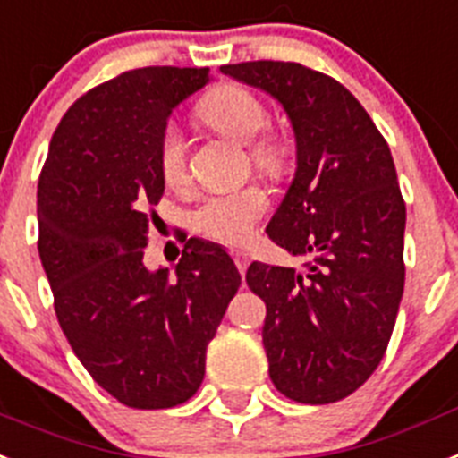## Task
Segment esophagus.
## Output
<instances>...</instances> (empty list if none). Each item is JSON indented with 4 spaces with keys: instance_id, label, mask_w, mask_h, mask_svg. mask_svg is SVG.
<instances>
[{
    "instance_id": "esophagus-1",
    "label": "esophagus",
    "mask_w": 458,
    "mask_h": 458,
    "mask_svg": "<svg viewBox=\"0 0 458 458\" xmlns=\"http://www.w3.org/2000/svg\"><path fill=\"white\" fill-rule=\"evenodd\" d=\"M233 259H235V265H237V270L244 275L249 267V253L247 251H233Z\"/></svg>"
}]
</instances>
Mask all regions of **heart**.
<instances>
[{
	"instance_id": "obj_1",
	"label": "heart",
	"mask_w": 458,
	"mask_h": 458,
	"mask_svg": "<svg viewBox=\"0 0 458 458\" xmlns=\"http://www.w3.org/2000/svg\"><path fill=\"white\" fill-rule=\"evenodd\" d=\"M198 116L221 134L249 144L251 163L267 174H279L286 167V151L272 137H260L267 125V109L251 90L225 83L198 105ZM186 140L182 130L170 125L157 146V167L170 186H182L186 179ZM270 207L260 186H244L228 193H216L202 202L193 214V225L202 235L225 244H242L251 237L256 223Z\"/></svg>"
}]
</instances>
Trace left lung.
Returning <instances> with one entry per match:
<instances>
[{
  "mask_svg": "<svg viewBox=\"0 0 458 458\" xmlns=\"http://www.w3.org/2000/svg\"><path fill=\"white\" fill-rule=\"evenodd\" d=\"M223 74L286 111L295 176L267 235L307 272L251 263L247 284L267 314L270 379L286 398L326 405L377 370L405 286V202L389 144L335 79L298 63H240Z\"/></svg>",
  "mask_w": 458,
  "mask_h": 458,
  "instance_id": "8db88e82",
  "label": "left lung"
}]
</instances>
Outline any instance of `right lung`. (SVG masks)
<instances>
[{
    "mask_svg": "<svg viewBox=\"0 0 458 458\" xmlns=\"http://www.w3.org/2000/svg\"><path fill=\"white\" fill-rule=\"evenodd\" d=\"M207 67H141L88 90L57 125L39 176V256L60 328L90 377L137 410L186 403L242 276L225 249L186 242L174 275L144 247L165 193L157 146Z\"/></svg>",
    "mask_w": 458,
    "mask_h": 458,
    "instance_id": "right-lung-1",
    "label": "right lung"
}]
</instances>
